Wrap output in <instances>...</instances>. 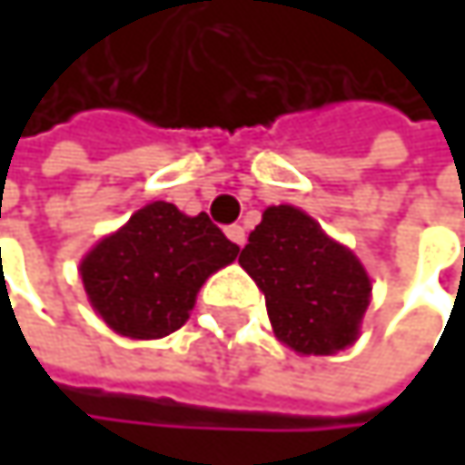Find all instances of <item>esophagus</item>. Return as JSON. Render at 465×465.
<instances>
[{
    "instance_id": "esophagus-1",
    "label": "esophagus",
    "mask_w": 465,
    "mask_h": 465,
    "mask_svg": "<svg viewBox=\"0 0 465 465\" xmlns=\"http://www.w3.org/2000/svg\"><path fill=\"white\" fill-rule=\"evenodd\" d=\"M229 233V239H232L233 244H239V247H244V242H247V232H244V226H239V223H233L226 229Z\"/></svg>"
}]
</instances>
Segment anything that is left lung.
Wrapping results in <instances>:
<instances>
[{"mask_svg":"<svg viewBox=\"0 0 465 465\" xmlns=\"http://www.w3.org/2000/svg\"><path fill=\"white\" fill-rule=\"evenodd\" d=\"M266 299L274 333L304 355H331L355 341L371 282L358 258L296 207L263 213L239 252Z\"/></svg>","mask_w":465,"mask_h":465,"instance_id":"8db88e82","label":"left lung"}]
</instances>
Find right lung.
I'll return each instance as SVG.
<instances>
[{
    "mask_svg": "<svg viewBox=\"0 0 465 465\" xmlns=\"http://www.w3.org/2000/svg\"><path fill=\"white\" fill-rule=\"evenodd\" d=\"M236 252L207 213L188 218L169 202H153L102 239L80 274L94 310L113 331L161 339L188 321L202 282Z\"/></svg>",
    "mask_w": 465,
    "mask_h": 465,
    "instance_id": "1",
    "label": "right lung"
}]
</instances>
